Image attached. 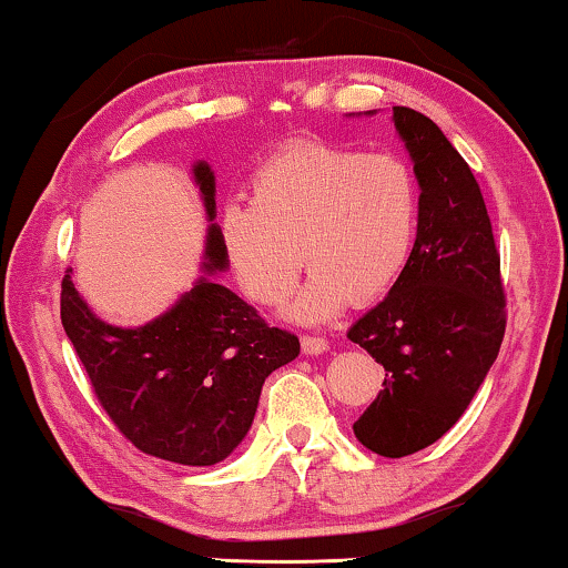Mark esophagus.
Instances as JSON below:
<instances>
[{"instance_id": "esophagus-1", "label": "esophagus", "mask_w": 568, "mask_h": 568, "mask_svg": "<svg viewBox=\"0 0 568 568\" xmlns=\"http://www.w3.org/2000/svg\"><path fill=\"white\" fill-rule=\"evenodd\" d=\"M302 352H305V354L328 352V341L321 338V336H302Z\"/></svg>"}]
</instances>
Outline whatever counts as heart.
<instances>
[{"label": "heart", "instance_id": "obj_1", "mask_svg": "<svg viewBox=\"0 0 568 568\" xmlns=\"http://www.w3.org/2000/svg\"><path fill=\"white\" fill-rule=\"evenodd\" d=\"M251 204L224 206L220 232L240 290L282 307L313 271L290 317L323 323L348 302L390 290L414 253L422 185L406 158L302 139L268 154L251 178Z\"/></svg>", "mask_w": 568, "mask_h": 568}]
</instances>
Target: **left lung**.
<instances>
[{
	"instance_id": "1",
	"label": "left lung",
	"mask_w": 568,
	"mask_h": 568,
	"mask_svg": "<svg viewBox=\"0 0 568 568\" xmlns=\"http://www.w3.org/2000/svg\"><path fill=\"white\" fill-rule=\"evenodd\" d=\"M393 123L422 185L408 266L348 338L385 367L372 406L354 422L364 447L406 457L453 429L499 354L507 313L491 220L468 162L414 108Z\"/></svg>"
}]
</instances>
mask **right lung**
I'll return each instance as SVG.
<instances>
[{
    "instance_id": "right-lung-1",
    "label": "right lung",
    "mask_w": 568,
    "mask_h": 568,
    "mask_svg": "<svg viewBox=\"0 0 568 568\" xmlns=\"http://www.w3.org/2000/svg\"><path fill=\"white\" fill-rule=\"evenodd\" d=\"M193 181L214 222L216 185L204 160ZM201 268L168 313L139 328L100 321L74 290L72 268L61 282V325L111 422L142 453L199 468L245 439L266 377L300 354L294 333L271 328L212 278L227 268L220 224H209Z\"/></svg>"
}]
</instances>
